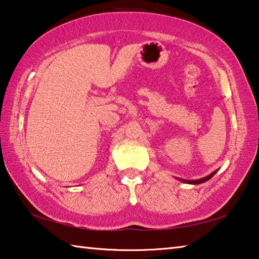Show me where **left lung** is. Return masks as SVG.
I'll return each instance as SVG.
<instances>
[{"label": "left lung", "mask_w": 259, "mask_h": 259, "mask_svg": "<svg viewBox=\"0 0 259 259\" xmlns=\"http://www.w3.org/2000/svg\"><path fill=\"white\" fill-rule=\"evenodd\" d=\"M217 171H219V169L217 170H215V171H212L211 174H209L208 176H206V178H202V179H199V180H192V181H190V180H183V179H178V180H180L181 182H183V183H187V184H201V183H205V182H207L208 180H210L212 176H214Z\"/></svg>", "instance_id": "left-lung-1"}]
</instances>
